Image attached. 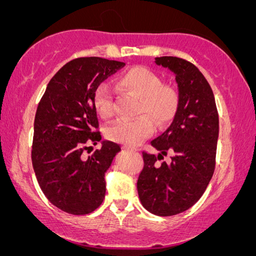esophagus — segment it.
<instances>
[{"mask_svg":"<svg viewBox=\"0 0 256 256\" xmlns=\"http://www.w3.org/2000/svg\"><path fill=\"white\" fill-rule=\"evenodd\" d=\"M124 150H129V152H136L135 148H132V146H124Z\"/></svg>","mask_w":256,"mask_h":256,"instance_id":"1","label":"esophagus"}]
</instances>
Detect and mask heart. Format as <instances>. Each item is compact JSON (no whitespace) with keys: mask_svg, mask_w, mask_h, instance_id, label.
I'll use <instances>...</instances> for the list:
<instances>
[{"mask_svg":"<svg viewBox=\"0 0 256 256\" xmlns=\"http://www.w3.org/2000/svg\"><path fill=\"white\" fill-rule=\"evenodd\" d=\"M118 84L126 92L138 98V114L136 120L116 121L107 129L112 141L124 146H138L155 132V122L164 127L174 118L180 104V96L174 87L162 85V80L152 70L135 66L118 76ZM94 108L102 118L113 115V92L107 84H100L93 98Z\"/></svg>","mask_w":256,"mask_h":256,"instance_id":"1","label":"heart"}]
</instances>
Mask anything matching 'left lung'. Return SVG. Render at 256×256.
Returning a JSON list of instances; mask_svg holds the SVG:
<instances>
[{
    "label": "left lung",
    "instance_id": "8db88e82",
    "mask_svg": "<svg viewBox=\"0 0 256 256\" xmlns=\"http://www.w3.org/2000/svg\"><path fill=\"white\" fill-rule=\"evenodd\" d=\"M155 62L174 74L180 104L170 127L152 141L158 155L143 152L138 192L150 213L170 216L194 206L211 180L219 118L211 86L194 64L177 57H157ZM168 151L170 163L157 164Z\"/></svg>",
    "mask_w": 256,
    "mask_h": 256
}]
</instances>
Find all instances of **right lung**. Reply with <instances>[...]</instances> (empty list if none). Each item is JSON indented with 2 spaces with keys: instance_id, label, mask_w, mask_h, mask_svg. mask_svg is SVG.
Instances as JSON below:
<instances>
[{
  "instance_id": "obj_1",
  "label": "right lung",
  "mask_w": 256,
  "mask_h": 256,
  "mask_svg": "<svg viewBox=\"0 0 256 256\" xmlns=\"http://www.w3.org/2000/svg\"><path fill=\"white\" fill-rule=\"evenodd\" d=\"M122 62L76 58L48 84L37 107L31 158L38 184L51 204L70 214L93 212L106 194L104 174L120 146L101 141L93 98L96 88L124 68ZM102 149L85 158L87 142Z\"/></svg>"
}]
</instances>
